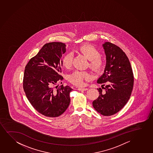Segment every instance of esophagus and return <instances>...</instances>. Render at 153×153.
I'll list each match as a JSON object with an SVG mask.
<instances>
[{
    "mask_svg": "<svg viewBox=\"0 0 153 153\" xmlns=\"http://www.w3.org/2000/svg\"><path fill=\"white\" fill-rule=\"evenodd\" d=\"M78 90L79 91H86L87 90L88 88H77Z\"/></svg>",
    "mask_w": 153,
    "mask_h": 153,
    "instance_id": "1",
    "label": "esophagus"
}]
</instances>
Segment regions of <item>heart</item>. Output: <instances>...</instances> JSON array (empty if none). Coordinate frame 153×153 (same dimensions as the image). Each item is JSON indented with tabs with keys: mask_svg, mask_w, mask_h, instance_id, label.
<instances>
[{
	"mask_svg": "<svg viewBox=\"0 0 153 153\" xmlns=\"http://www.w3.org/2000/svg\"><path fill=\"white\" fill-rule=\"evenodd\" d=\"M78 52L84 56L89 60L88 65L91 70L95 73L99 74L103 71L105 63L101 58V54L97 48L91 45H83L77 49ZM73 56L71 53L65 54L62 59V64L66 68L69 69L73 64ZM91 77V74L87 71H76L68 76V82L77 86L84 85V82L88 81Z\"/></svg>",
	"mask_w": 153,
	"mask_h": 153,
	"instance_id": "1",
	"label": "heart"
}]
</instances>
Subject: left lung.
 <instances>
[{
  "instance_id": "left-lung-1",
  "label": "left lung",
  "mask_w": 153,
  "mask_h": 153,
  "mask_svg": "<svg viewBox=\"0 0 153 153\" xmlns=\"http://www.w3.org/2000/svg\"><path fill=\"white\" fill-rule=\"evenodd\" d=\"M106 56L104 73L97 83L107 85L102 91L97 89L99 96L92 102L94 108L101 115L111 116L120 111L128 101L134 83L131 64L125 53L115 44L106 42L103 45Z\"/></svg>"
}]
</instances>
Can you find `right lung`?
Here are the masks:
<instances>
[{
    "label": "right lung",
    "instance_id": "add662e5",
    "mask_svg": "<svg viewBox=\"0 0 153 153\" xmlns=\"http://www.w3.org/2000/svg\"><path fill=\"white\" fill-rule=\"evenodd\" d=\"M65 52V43H47L25 68L23 86L26 97L33 107L46 117L59 116L70 105L73 89L63 85L56 86L63 79L60 73L62 56Z\"/></svg>",
    "mask_w": 153,
    "mask_h": 153
}]
</instances>
